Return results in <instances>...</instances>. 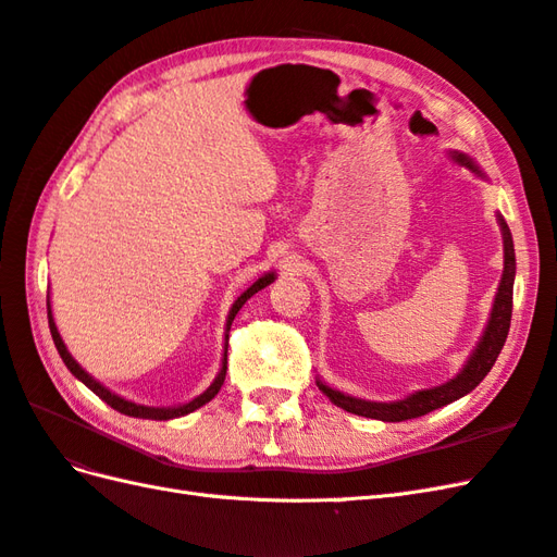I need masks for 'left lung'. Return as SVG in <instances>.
<instances>
[{"label": "left lung", "mask_w": 557, "mask_h": 557, "mask_svg": "<svg viewBox=\"0 0 557 557\" xmlns=\"http://www.w3.org/2000/svg\"><path fill=\"white\" fill-rule=\"evenodd\" d=\"M449 156L454 162H458L460 168H468L472 174H478L480 180H486V174L480 170L478 162H474L468 153L449 151ZM496 222L500 226V236H504V274H500V283H498V290H496L494 305H492V314H490V319H486L480 343L474 345V349L470 351V357L466 359L463 369L437 387L411 392L409 397L397 399V401H369L361 397H351V395H347V392H341L331 385H325L323 381H317L319 389L325 397L349 413L383 420V423H399V420L420 418L430 411L442 409V406L466 397L468 392H472L484 381V375L492 371V366L498 359L500 349H504V343H506L508 331H510V317H512L515 248H512L510 228H508L504 216L496 214Z\"/></svg>", "instance_id": "obj_1"}]
</instances>
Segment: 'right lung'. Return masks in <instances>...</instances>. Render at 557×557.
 Segmentation results:
<instances>
[{
  "instance_id": "right-lung-1",
  "label": "right lung",
  "mask_w": 557,
  "mask_h": 557,
  "mask_svg": "<svg viewBox=\"0 0 557 557\" xmlns=\"http://www.w3.org/2000/svg\"><path fill=\"white\" fill-rule=\"evenodd\" d=\"M274 278H276V271H267V274H262L260 278H257L248 290H243V293L238 295V300L232 305V309H228V317H226L222 369H220V373H216L212 385H210L206 392H200L198 397H194L191 401H186V404H176V406H144V404H137V401H129V399H125V397H120V395H115V392L108 389L106 385H101V383L97 381V377H91V375L83 369V366H79V363L73 359L71 351H67V347H65V343H63V337H61V333H59V329H57V321H53L51 302H49V297H47L49 331H51L53 345H57L63 363L67 366V371H71V373L77 377V381H83V383L94 392V395H97L99 399H103L108 406H111V409H115V411H120V413H125V416H132V418H148V420H170V418H180V416H186V413H191V411L200 409L202 404H208V401L216 395V392L222 389L224 377H226V349H228V331H232V323H234L236 314L240 311V307L246 305L257 290H262V288L269 286V283H274Z\"/></svg>"
}]
</instances>
